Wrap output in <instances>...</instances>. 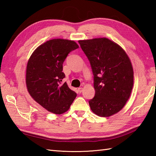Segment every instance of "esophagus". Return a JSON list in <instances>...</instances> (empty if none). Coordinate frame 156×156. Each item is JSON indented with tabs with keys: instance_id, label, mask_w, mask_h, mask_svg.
<instances>
[{
	"instance_id": "34e87169",
	"label": "esophagus",
	"mask_w": 156,
	"mask_h": 156,
	"mask_svg": "<svg viewBox=\"0 0 156 156\" xmlns=\"http://www.w3.org/2000/svg\"><path fill=\"white\" fill-rule=\"evenodd\" d=\"M82 90H83V88H82V87H80V88H78V92H79V93H81Z\"/></svg>"
}]
</instances>
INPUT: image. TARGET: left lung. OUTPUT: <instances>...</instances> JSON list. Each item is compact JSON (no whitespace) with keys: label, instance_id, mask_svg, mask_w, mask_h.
<instances>
[{"label":"left lung","instance_id":"8db88e82","mask_svg":"<svg viewBox=\"0 0 156 156\" xmlns=\"http://www.w3.org/2000/svg\"><path fill=\"white\" fill-rule=\"evenodd\" d=\"M94 75L95 95L89 101L92 111L108 117L120 111L133 86L131 62L120 45L107 38L80 40Z\"/></svg>","mask_w":156,"mask_h":156}]
</instances>
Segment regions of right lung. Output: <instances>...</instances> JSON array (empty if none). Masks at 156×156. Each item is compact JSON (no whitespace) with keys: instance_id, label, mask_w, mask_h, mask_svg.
I'll return each mask as SVG.
<instances>
[{"instance_id":"1","label":"right lung","mask_w":156,"mask_h":156,"mask_svg":"<svg viewBox=\"0 0 156 156\" xmlns=\"http://www.w3.org/2000/svg\"><path fill=\"white\" fill-rule=\"evenodd\" d=\"M78 48L74 41L51 39L36 48L28 60L26 85L29 93L52 113H64L77 95L62 81L65 78L63 63L69 52Z\"/></svg>"}]
</instances>
